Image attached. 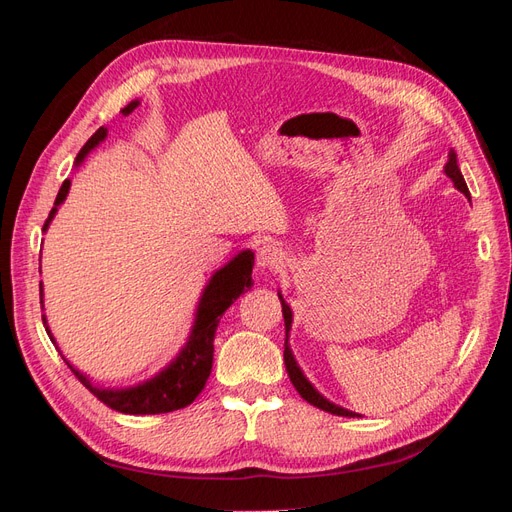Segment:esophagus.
<instances>
[{
	"instance_id": "esophagus-1",
	"label": "esophagus",
	"mask_w": 512,
	"mask_h": 512,
	"mask_svg": "<svg viewBox=\"0 0 512 512\" xmlns=\"http://www.w3.org/2000/svg\"><path fill=\"white\" fill-rule=\"evenodd\" d=\"M284 262H286V256L280 247H275V245L260 247V252H258V267L260 269L275 273L284 267Z\"/></svg>"
}]
</instances>
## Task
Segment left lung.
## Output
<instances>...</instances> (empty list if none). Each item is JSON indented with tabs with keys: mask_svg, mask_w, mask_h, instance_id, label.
<instances>
[{
	"mask_svg": "<svg viewBox=\"0 0 512 512\" xmlns=\"http://www.w3.org/2000/svg\"><path fill=\"white\" fill-rule=\"evenodd\" d=\"M444 173L453 179L455 188H457L459 192L470 196L468 185H466V181H463V175H461V170H459V166H457L455 151L448 153V162H446V166H444ZM280 301H282V314H284V322H286L284 363H286L288 378H290V382L294 384V389H297V393L307 401V404H312V406H316V408H320V410H324V412H331V414H337V416H359V414H354V412H350V410L339 408V406L331 404V401L324 399V397L314 389V386L307 382V378L301 374V369L297 367V363H294V356H292V352H290V348H288V331H290V324H292V312H290V307L284 303L282 297H280Z\"/></svg>",
	"mask_w": 512,
	"mask_h": 512,
	"instance_id": "obj_1",
	"label": "left lung"
}]
</instances>
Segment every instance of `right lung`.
Instances as JSON below:
<instances>
[{
  "label": "right lung",
  "mask_w": 512,
  "mask_h": 512,
  "mask_svg": "<svg viewBox=\"0 0 512 512\" xmlns=\"http://www.w3.org/2000/svg\"><path fill=\"white\" fill-rule=\"evenodd\" d=\"M136 106L138 102L134 100L123 108L121 113L130 115ZM104 136H106L104 128H100L94 136H91L79 151L76 164H79L98 143H102ZM68 190H70V181L66 179L61 183L55 198V207L51 209L42 230L49 228L51 220L57 213V207L64 203V198L68 196ZM252 267H254V254L247 250L232 258L224 269H220L211 277L209 286L203 292V299L198 303V314H196L190 342L185 344V348L179 352L177 359L170 363L162 374L151 378L149 382L132 386V389H123V391L98 389V386H91V382L81 374V371H76L70 363L68 367L72 369V374L87 386L89 393H94V397H98L104 406L123 414H164V412H173V410L190 406L198 397V393L205 389L207 378L211 374L213 339H215V331H218L222 314L241 297L245 290H250L254 286ZM40 290H42V284H40ZM46 333H49V327H46Z\"/></svg>",
  "instance_id": "1"
}]
</instances>
